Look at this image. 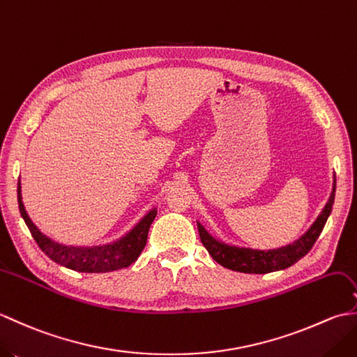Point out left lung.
I'll return each mask as SVG.
<instances>
[{"mask_svg": "<svg viewBox=\"0 0 357 357\" xmlns=\"http://www.w3.org/2000/svg\"><path fill=\"white\" fill-rule=\"evenodd\" d=\"M335 192H336V179L333 183V192L328 202L325 204L321 215L317 216L314 224L310 227V230L301 236L293 244L285 247L275 248V250H252V248H239L233 245H227L224 242L215 239L211 234L204 229L198 222L199 238L204 247L213 259L221 264L222 267L230 268L241 273H255V275H264V273H271L278 270H284L291 267L293 264L302 259L312 247L314 245L316 239L324 230V225L331 213L333 202H335Z\"/></svg>", "mask_w": 357, "mask_h": 357, "instance_id": "8db88e82", "label": "left lung"}]
</instances>
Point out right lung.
I'll list each match as a JSON object with an SVG mask.
<instances>
[{"label":"right lung","mask_w":357,"mask_h":357,"mask_svg":"<svg viewBox=\"0 0 357 357\" xmlns=\"http://www.w3.org/2000/svg\"><path fill=\"white\" fill-rule=\"evenodd\" d=\"M18 206L20 213L22 219H24L26 225L29 227L30 233H32L33 239L36 241L38 247H40L53 262L81 273H107L119 268H126L128 265H132L138 259V256L141 255L144 247H146L149 229L158 213L156 208L150 210L149 213L136 224L133 230L128 231L126 236L121 239L112 242V244L98 247H69L52 241L50 238H47L45 234L38 230V227L32 222V219L29 218L24 208V204H22L20 181Z\"/></svg>","instance_id":"right-lung-1"}]
</instances>
